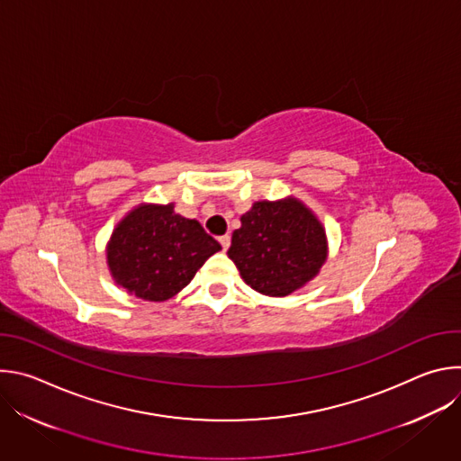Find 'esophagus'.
<instances>
[{"label": "esophagus", "instance_id": "34e87169", "mask_svg": "<svg viewBox=\"0 0 461 461\" xmlns=\"http://www.w3.org/2000/svg\"><path fill=\"white\" fill-rule=\"evenodd\" d=\"M219 242H221V246H222V249L226 251L228 248H230V244H231V235H222V237H219Z\"/></svg>", "mask_w": 461, "mask_h": 461}]
</instances>
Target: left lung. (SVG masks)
Here are the masks:
<instances>
[{
	"label": "left lung",
	"instance_id": "1",
	"mask_svg": "<svg viewBox=\"0 0 461 461\" xmlns=\"http://www.w3.org/2000/svg\"><path fill=\"white\" fill-rule=\"evenodd\" d=\"M233 231L230 258L253 290L285 297L306 285L326 258V235L299 201L255 203Z\"/></svg>",
	"mask_w": 461,
	"mask_h": 461
}]
</instances>
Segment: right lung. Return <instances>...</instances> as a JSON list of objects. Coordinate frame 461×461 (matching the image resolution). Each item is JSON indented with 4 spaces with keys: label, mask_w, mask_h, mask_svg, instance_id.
Instances as JSON below:
<instances>
[{
    "label": "right lung",
    "mask_w": 461,
    "mask_h": 461,
    "mask_svg": "<svg viewBox=\"0 0 461 461\" xmlns=\"http://www.w3.org/2000/svg\"><path fill=\"white\" fill-rule=\"evenodd\" d=\"M221 249L204 228L167 206H140L114 230L107 262L114 281L144 301H166Z\"/></svg>",
    "instance_id": "1"
}]
</instances>
